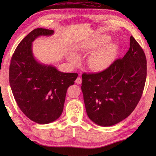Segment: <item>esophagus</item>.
Listing matches in <instances>:
<instances>
[{
	"mask_svg": "<svg viewBox=\"0 0 156 156\" xmlns=\"http://www.w3.org/2000/svg\"><path fill=\"white\" fill-rule=\"evenodd\" d=\"M75 82L77 84H80L82 83V78L80 77H78L76 78V80L75 81Z\"/></svg>",
	"mask_w": 156,
	"mask_h": 156,
	"instance_id": "34e87169",
	"label": "esophagus"
}]
</instances>
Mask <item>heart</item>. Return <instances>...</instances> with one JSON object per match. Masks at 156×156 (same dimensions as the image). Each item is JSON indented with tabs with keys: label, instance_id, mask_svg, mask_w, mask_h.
<instances>
[{
	"label": "heart",
	"instance_id": "heart-1",
	"mask_svg": "<svg viewBox=\"0 0 156 156\" xmlns=\"http://www.w3.org/2000/svg\"><path fill=\"white\" fill-rule=\"evenodd\" d=\"M109 38L107 36H101L90 39L81 45L80 51H94L88 59V65L94 71H102L107 68L113 62L118 51V47L114 44H105ZM103 46H102L101 45ZM69 60L75 62L74 55L69 56Z\"/></svg>",
	"mask_w": 156,
	"mask_h": 156
}]
</instances>
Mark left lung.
I'll return each mask as SVG.
<instances>
[{
    "instance_id": "obj_1",
    "label": "left lung",
    "mask_w": 156,
    "mask_h": 156,
    "mask_svg": "<svg viewBox=\"0 0 156 156\" xmlns=\"http://www.w3.org/2000/svg\"><path fill=\"white\" fill-rule=\"evenodd\" d=\"M147 76L145 53L133 36L130 48L104 71L82 76L81 89L89 119L109 127L130 115L143 94Z\"/></svg>"
}]
</instances>
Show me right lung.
<instances>
[{
	"mask_svg": "<svg viewBox=\"0 0 156 156\" xmlns=\"http://www.w3.org/2000/svg\"><path fill=\"white\" fill-rule=\"evenodd\" d=\"M54 33L43 28L29 33L16 47L9 68V83L17 105L29 119L39 124L49 123L60 117L68 88L78 77L77 73L62 72L34 58L33 41Z\"/></svg>",
	"mask_w": 156,
	"mask_h": 156,
	"instance_id": "add662e5",
	"label": "right lung"
}]
</instances>
